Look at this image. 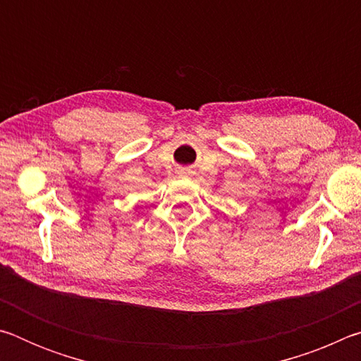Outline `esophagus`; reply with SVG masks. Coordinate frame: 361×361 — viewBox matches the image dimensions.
I'll use <instances>...</instances> for the list:
<instances>
[{
	"label": "esophagus",
	"instance_id": "1",
	"mask_svg": "<svg viewBox=\"0 0 361 361\" xmlns=\"http://www.w3.org/2000/svg\"><path fill=\"white\" fill-rule=\"evenodd\" d=\"M181 175H188V172H186V170H183V172H181Z\"/></svg>",
	"mask_w": 361,
	"mask_h": 361
}]
</instances>
